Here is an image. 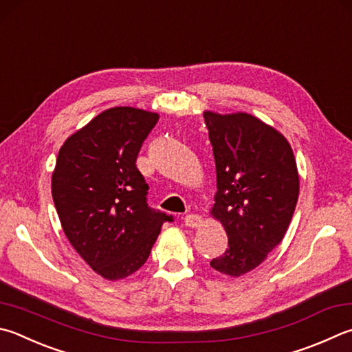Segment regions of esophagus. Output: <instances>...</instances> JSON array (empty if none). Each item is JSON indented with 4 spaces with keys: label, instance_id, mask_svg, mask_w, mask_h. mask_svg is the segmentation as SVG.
Listing matches in <instances>:
<instances>
[{
    "label": "esophagus",
    "instance_id": "esophagus-1",
    "mask_svg": "<svg viewBox=\"0 0 352 352\" xmlns=\"http://www.w3.org/2000/svg\"><path fill=\"white\" fill-rule=\"evenodd\" d=\"M183 220H184V225H186L188 228H200L203 223L201 217L195 215V214H188Z\"/></svg>",
    "mask_w": 352,
    "mask_h": 352
}]
</instances>
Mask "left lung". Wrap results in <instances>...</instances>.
Wrapping results in <instances>:
<instances>
[{"label":"left lung","instance_id":"8db88e82","mask_svg":"<svg viewBox=\"0 0 352 352\" xmlns=\"http://www.w3.org/2000/svg\"><path fill=\"white\" fill-rule=\"evenodd\" d=\"M203 117L217 172L210 215L228 234V249L210 266L240 277L283 240L298 200L297 163L282 133L251 113Z\"/></svg>","mask_w":352,"mask_h":352}]
</instances>
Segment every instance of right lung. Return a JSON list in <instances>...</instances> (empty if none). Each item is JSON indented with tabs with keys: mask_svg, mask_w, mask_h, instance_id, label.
I'll return each mask as SVG.
<instances>
[{
	"mask_svg": "<svg viewBox=\"0 0 352 352\" xmlns=\"http://www.w3.org/2000/svg\"><path fill=\"white\" fill-rule=\"evenodd\" d=\"M158 113L111 107L61 146L52 197L70 245L106 280L138 271L172 215L148 206V183L137 169L142 144Z\"/></svg>",
	"mask_w": 352,
	"mask_h": 352,
	"instance_id": "add662e5",
	"label": "right lung"
}]
</instances>
